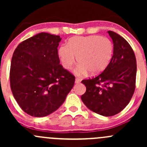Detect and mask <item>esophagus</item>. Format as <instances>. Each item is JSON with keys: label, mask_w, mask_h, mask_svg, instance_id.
<instances>
[{"label": "esophagus", "mask_w": 147, "mask_h": 147, "mask_svg": "<svg viewBox=\"0 0 147 147\" xmlns=\"http://www.w3.org/2000/svg\"><path fill=\"white\" fill-rule=\"evenodd\" d=\"M81 82V79L79 78H76L75 79V83L76 84H79Z\"/></svg>", "instance_id": "obj_1"}]
</instances>
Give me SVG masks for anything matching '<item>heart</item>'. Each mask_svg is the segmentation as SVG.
<instances>
[{"label":"heart","instance_id":"1","mask_svg":"<svg viewBox=\"0 0 147 147\" xmlns=\"http://www.w3.org/2000/svg\"><path fill=\"white\" fill-rule=\"evenodd\" d=\"M113 44L109 38L97 35L75 36L69 40L67 45H61L59 57L64 68L70 70L75 63L79 65L75 72L84 75L90 71L96 75L108 66L113 55Z\"/></svg>","mask_w":147,"mask_h":147}]
</instances>
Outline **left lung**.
<instances>
[{"label":"left lung","instance_id":"1","mask_svg":"<svg viewBox=\"0 0 147 147\" xmlns=\"http://www.w3.org/2000/svg\"><path fill=\"white\" fill-rule=\"evenodd\" d=\"M113 42V55L97 77L82 80L86 90L82 100L88 109L103 116H113L129 104L136 88L137 64L134 52L117 33L108 32Z\"/></svg>","mask_w":147,"mask_h":147}]
</instances>
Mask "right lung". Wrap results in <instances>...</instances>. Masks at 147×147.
<instances>
[{"label": "right lung", "instance_id": "add662e5", "mask_svg": "<svg viewBox=\"0 0 147 147\" xmlns=\"http://www.w3.org/2000/svg\"><path fill=\"white\" fill-rule=\"evenodd\" d=\"M59 36L42 32L15 49L9 72L10 87L21 109L33 117L57 110L75 84V76L61 65Z\"/></svg>", "mask_w": 147, "mask_h": 147}]
</instances>
